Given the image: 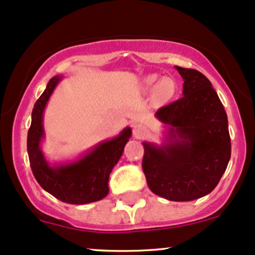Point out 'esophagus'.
I'll list each match as a JSON object with an SVG mask.
<instances>
[{
  "label": "esophagus",
  "instance_id": "1",
  "mask_svg": "<svg viewBox=\"0 0 255 255\" xmlns=\"http://www.w3.org/2000/svg\"><path fill=\"white\" fill-rule=\"evenodd\" d=\"M147 133H149V130H147V128L145 127V126L135 125L133 127V134L135 138H138V139L144 138V136L147 135Z\"/></svg>",
  "mask_w": 255,
  "mask_h": 255
}]
</instances>
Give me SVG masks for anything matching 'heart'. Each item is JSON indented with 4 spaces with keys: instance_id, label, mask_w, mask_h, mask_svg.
<instances>
[{
    "instance_id": "1",
    "label": "heart",
    "mask_w": 255,
    "mask_h": 255,
    "mask_svg": "<svg viewBox=\"0 0 255 255\" xmlns=\"http://www.w3.org/2000/svg\"><path fill=\"white\" fill-rule=\"evenodd\" d=\"M157 80L158 78L156 75H151V76L146 78L145 82H146L147 86H153L156 85ZM174 91H175V85L170 78H162V80L158 82L157 87H156V93H157V96L159 98L172 97L173 93H174Z\"/></svg>"
}]
</instances>
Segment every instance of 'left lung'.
<instances>
[{"label":"left lung","instance_id":"1","mask_svg":"<svg viewBox=\"0 0 255 255\" xmlns=\"http://www.w3.org/2000/svg\"><path fill=\"white\" fill-rule=\"evenodd\" d=\"M175 69L184 80V97L156 113L168 135L161 146L142 142V170L153 194L184 202L213 191L230 161L231 140L211 81L197 70Z\"/></svg>","mask_w":255,"mask_h":255}]
</instances>
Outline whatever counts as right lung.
<instances>
[{"instance_id": "obj_1", "label": "right lung", "mask_w": 255, "mask_h": 255, "mask_svg": "<svg viewBox=\"0 0 255 255\" xmlns=\"http://www.w3.org/2000/svg\"><path fill=\"white\" fill-rule=\"evenodd\" d=\"M61 76L50 78L46 89L32 109L31 126L27 132V153L36 180L43 190L58 200L71 205H86L102 200L109 194V177L122 156L132 135L129 127L111 140L97 145L83 157L71 163L50 166L41 151L44 136L43 111Z\"/></svg>"}]
</instances>
